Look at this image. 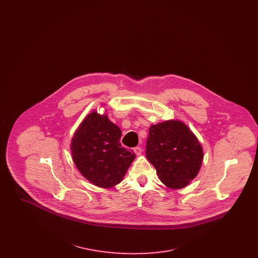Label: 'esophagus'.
<instances>
[{"label": "esophagus", "mask_w": 258, "mask_h": 258, "mask_svg": "<svg viewBox=\"0 0 258 258\" xmlns=\"http://www.w3.org/2000/svg\"><path fill=\"white\" fill-rule=\"evenodd\" d=\"M134 151H135V153L137 155V156L141 155V153H142V149L140 147L134 148Z\"/></svg>", "instance_id": "1"}]
</instances>
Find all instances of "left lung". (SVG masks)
<instances>
[{"mask_svg":"<svg viewBox=\"0 0 258 258\" xmlns=\"http://www.w3.org/2000/svg\"><path fill=\"white\" fill-rule=\"evenodd\" d=\"M146 158L163 184L182 188L197 177L203 151L196 135L184 123L166 121L149 128Z\"/></svg>","mask_w":258,"mask_h":258,"instance_id":"obj_1","label":"left lung"}]
</instances>
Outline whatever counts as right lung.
<instances>
[{"mask_svg": "<svg viewBox=\"0 0 258 258\" xmlns=\"http://www.w3.org/2000/svg\"><path fill=\"white\" fill-rule=\"evenodd\" d=\"M122 132L106 115L93 112L80 124L72 141V154L80 173L100 187L119 184L135 154L121 143Z\"/></svg>", "mask_w": 258, "mask_h": 258, "instance_id": "obj_1", "label": "right lung"}]
</instances>
